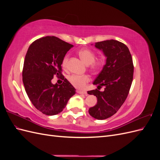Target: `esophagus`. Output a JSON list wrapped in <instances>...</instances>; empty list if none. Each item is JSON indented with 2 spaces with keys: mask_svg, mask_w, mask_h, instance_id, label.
Returning a JSON list of instances; mask_svg holds the SVG:
<instances>
[{
  "mask_svg": "<svg viewBox=\"0 0 160 160\" xmlns=\"http://www.w3.org/2000/svg\"><path fill=\"white\" fill-rule=\"evenodd\" d=\"M77 93H79V94H85L87 95V91H84V90H77Z\"/></svg>",
  "mask_w": 160,
  "mask_h": 160,
  "instance_id": "esophagus-1",
  "label": "esophagus"
}]
</instances>
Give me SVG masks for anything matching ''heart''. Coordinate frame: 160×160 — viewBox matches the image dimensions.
I'll list each match as a JSON object with an SVG mask.
<instances>
[{
  "label": "heart",
  "mask_w": 160,
  "mask_h": 160,
  "mask_svg": "<svg viewBox=\"0 0 160 160\" xmlns=\"http://www.w3.org/2000/svg\"><path fill=\"white\" fill-rule=\"evenodd\" d=\"M78 54L81 59L86 65H91V68L94 71H98L102 68L105 64V57L101 56L95 59V52L90 49H84L79 51ZM69 60V55H65L62 61V66L65 67ZM70 83L77 88H83L88 84L90 79L88 75H71L68 77Z\"/></svg>",
  "instance_id": "obj_1"
}]
</instances>
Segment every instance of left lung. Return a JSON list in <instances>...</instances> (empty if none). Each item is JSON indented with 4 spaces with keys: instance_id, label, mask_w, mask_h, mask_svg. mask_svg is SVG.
Wrapping results in <instances>:
<instances>
[{
    "instance_id": "8db88e82",
    "label": "left lung",
    "mask_w": 160,
    "mask_h": 160,
    "mask_svg": "<svg viewBox=\"0 0 160 160\" xmlns=\"http://www.w3.org/2000/svg\"><path fill=\"white\" fill-rule=\"evenodd\" d=\"M95 47L102 51L106 57V63L93 82L98 89L104 86L103 92L98 89L88 91L96 96L97 104L89 109L95 119H108L119 109L126 99L132 83L133 65L128 47L116 40L95 42Z\"/></svg>"
}]
</instances>
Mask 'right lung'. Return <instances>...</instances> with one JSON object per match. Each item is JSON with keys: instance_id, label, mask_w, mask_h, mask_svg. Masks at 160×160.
<instances>
[{"instance_id": "obj_1", "label": "right lung", "mask_w": 160, "mask_h": 160, "mask_svg": "<svg viewBox=\"0 0 160 160\" xmlns=\"http://www.w3.org/2000/svg\"><path fill=\"white\" fill-rule=\"evenodd\" d=\"M73 47L54 36H47L34 41L25 55L22 82L28 98L43 114L61 113L76 89L61 74L62 61ZM56 74L64 80L61 85L52 84Z\"/></svg>"}]
</instances>
